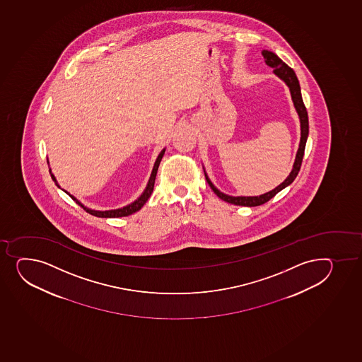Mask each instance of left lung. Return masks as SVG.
Wrapping results in <instances>:
<instances>
[{
  "mask_svg": "<svg viewBox=\"0 0 362 362\" xmlns=\"http://www.w3.org/2000/svg\"><path fill=\"white\" fill-rule=\"evenodd\" d=\"M262 56L264 58L267 65H269L270 68H273V73L276 76L280 77L284 82H285L289 88V92H291V96L293 100L294 107L297 110L298 115L300 119V143H299V148H298L297 156H296V160H294L293 169L292 172L289 173V175L287 176V179L279 185L276 188L273 190H270L268 193L259 195V197H231V195L224 194L221 193V190H218L214 187V183L211 182V180L209 179V176L205 173L206 180L209 182V187L212 188L214 193L217 194L218 198H221V200L228 202V204H233V205L238 206H247V207H254V206H259L264 204V202H269L270 199L278 194L280 190L284 189L286 187L289 186L291 183L293 182L296 177H297L298 173L300 170L301 162H303V157H304L305 145H306V141H308V110L305 107L304 101L301 98L300 86H299V81H298L297 75L294 73V70L292 68H289L288 65L286 64L285 62H282L280 58L268 49H263Z\"/></svg>",
  "mask_w": 362,
  "mask_h": 362,
  "instance_id": "left-lung-1",
  "label": "left lung"
}]
</instances>
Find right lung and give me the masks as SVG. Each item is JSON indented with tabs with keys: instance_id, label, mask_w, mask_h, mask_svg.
Masks as SVG:
<instances>
[{
	"instance_id": "obj_1",
	"label": "right lung",
	"mask_w": 362,
	"mask_h": 362,
	"mask_svg": "<svg viewBox=\"0 0 362 362\" xmlns=\"http://www.w3.org/2000/svg\"><path fill=\"white\" fill-rule=\"evenodd\" d=\"M164 151H165V148H163L162 151H160V155L157 157L156 162L153 164V172H151V175H150V179H148V185H146V188H145L144 192H143V194L139 197V198L136 200V202H132V204H129V205L125 206V207H122V209H110V211H95V209H87V207H84L82 204H81L78 200H77L75 197L73 195L69 194L66 190H64L65 193H68L71 199H73L74 202H76V204L82 206L84 209H86V212H88L89 214H92V216H95V217L99 218H119V217H127L129 214H134V212H137L139 209L144 206L145 202H148V199L150 198V195L153 193V185H155V179H156L157 170H158V167H160V160H162V157H163ZM49 174H51V177L54 180L56 185L59 187L57 181H56V177H54V174L51 173L49 170Z\"/></svg>"
}]
</instances>
